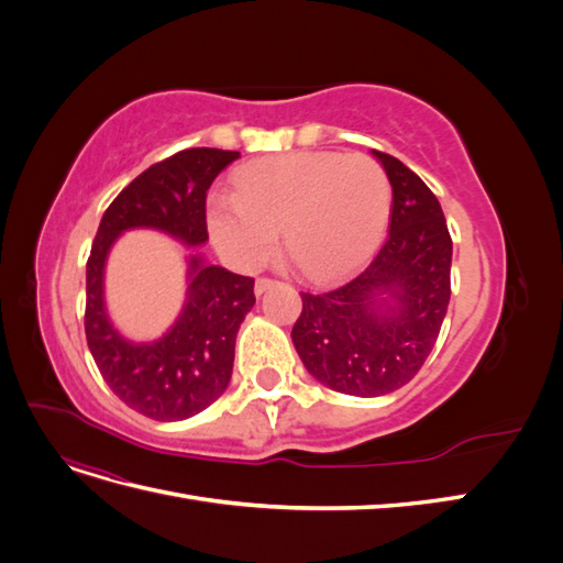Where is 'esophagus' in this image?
I'll return each instance as SVG.
<instances>
[{"instance_id": "1", "label": "esophagus", "mask_w": 563, "mask_h": 563, "mask_svg": "<svg viewBox=\"0 0 563 563\" xmlns=\"http://www.w3.org/2000/svg\"><path fill=\"white\" fill-rule=\"evenodd\" d=\"M277 282L275 279H267V277H261L258 282H255V296H263L265 291H269L272 286H275Z\"/></svg>"}]
</instances>
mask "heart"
I'll return each mask as SVG.
<instances>
[{
	"instance_id": "obj_1",
	"label": "heart",
	"mask_w": 563,
	"mask_h": 563,
	"mask_svg": "<svg viewBox=\"0 0 563 563\" xmlns=\"http://www.w3.org/2000/svg\"><path fill=\"white\" fill-rule=\"evenodd\" d=\"M389 180L368 155L291 152L255 159L232 178V195L209 203L216 246L242 267L263 265L284 232L286 253L310 277L352 269L383 240Z\"/></svg>"
}]
</instances>
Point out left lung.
I'll return each instance as SVG.
<instances>
[{
	"label": "left lung",
	"instance_id": "1",
	"mask_svg": "<svg viewBox=\"0 0 563 563\" xmlns=\"http://www.w3.org/2000/svg\"><path fill=\"white\" fill-rule=\"evenodd\" d=\"M391 185L389 234L366 267L321 294H300L294 345L335 391L380 397L428 360L451 300L453 242L437 197L397 157L373 150Z\"/></svg>",
	"mask_w": 563,
	"mask_h": 563
}]
</instances>
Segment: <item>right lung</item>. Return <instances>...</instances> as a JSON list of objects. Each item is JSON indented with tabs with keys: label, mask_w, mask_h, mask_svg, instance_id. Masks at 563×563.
<instances>
[{
	"label": "right lung",
	"mask_w": 563,
	"mask_h": 563,
	"mask_svg": "<svg viewBox=\"0 0 563 563\" xmlns=\"http://www.w3.org/2000/svg\"><path fill=\"white\" fill-rule=\"evenodd\" d=\"M240 152L180 150L131 180L100 220L87 261L84 331L100 376L133 411L152 420H185L223 395L234 362V340L253 308V279L192 255L187 298L176 323L159 340L131 343L106 312L103 272L122 232L152 228L187 246L209 240L207 192Z\"/></svg>",
	"instance_id": "right-lung-1"
}]
</instances>
